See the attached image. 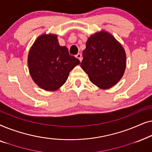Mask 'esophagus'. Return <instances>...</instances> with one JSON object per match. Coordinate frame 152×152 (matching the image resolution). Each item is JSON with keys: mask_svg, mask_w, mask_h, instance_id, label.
I'll return each mask as SVG.
<instances>
[{"mask_svg": "<svg viewBox=\"0 0 152 152\" xmlns=\"http://www.w3.org/2000/svg\"><path fill=\"white\" fill-rule=\"evenodd\" d=\"M76 58H77V59L80 60V61H82V54L81 53H78L77 55H76Z\"/></svg>", "mask_w": 152, "mask_h": 152, "instance_id": "obj_1", "label": "esophagus"}]
</instances>
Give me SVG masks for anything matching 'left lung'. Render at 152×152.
I'll return each mask as SVG.
<instances>
[{
    "label": "left lung",
    "instance_id": "obj_1",
    "mask_svg": "<svg viewBox=\"0 0 152 152\" xmlns=\"http://www.w3.org/2000/svg\"><path fill=\"white\" fill-rule=\"evenodd\" d=\"M82 55L81 68L99 88H111L123 76L126 62L125 51L110 33L101 31L91 35Z\"/></svg>",
    "mask_w": 152,
    "mask_h": 152
}]
</instances>
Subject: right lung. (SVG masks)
<instances>
[{
  "label": "right lung",
  "mask_w": 152,
  "mask_h": 152,
  "mask_svg": "<svg viewBox=\"0 0 152 152\" xmlns=\"http://www.w3.org/2000/svg\"><path fill=\"white\" fill-rule=\"evenodd\" d=\"M80 61L61 46L56 34H42L29 51L28 64L34 82L43 90L59 89L67 80L69 72Z\"/></svg>",
  "instance_id": "right-lung-1"
}]
</instances>
